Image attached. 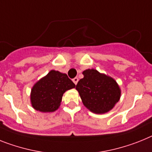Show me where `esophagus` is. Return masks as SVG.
I'll list each match as a JSON object with an SVG mask.
<instances>
[{"mask_svg":"<svg viewBox=\"0 0 152 152\" xmlns=\"http://www.w3.org/2000/svg\"><path fill=\"white\" fill-rule=\"evenodd\" d=\"M72 81H73V82L75 83V85H77V82H78V78H77V77H75Z\"/></svg>","mask_w":152,"mask_h":152,"instance_id":"34e87169","label":"esophagus"}]
</instances>
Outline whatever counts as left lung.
<instances>
[{"mask_svg": "<svg viewBox=\"0 0 152 152\" xmlns=\"http://www.w3.org/2000/svg\"><path fill=\"white\" fill-rule=\"evenodd\" d=\"M84 77L76 85L83 104L93 113L104 114L111 111L121 98V88L113 77L95 69L82 72Z\"/></svg>", "mask_w": 152, "mask_h": 152, "instance_id": "left-lung-1", "label": "left lung"}]
</instances>
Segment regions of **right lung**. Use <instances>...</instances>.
<instances>
[{"instance_id": "right-lung-1", "label": "right lung", "mask_w": 152, "mask_h": 152, "mask_svg": "<svg viewBox=\"0 0 152 152\" xmlns=\"http://www.w3.org/2000/svg\"><path fill=\"white\" fill-rule=\"evenodd\" d=\"M75 88V85L66 74L51 70L32 87L31 106L44 113L54 112L60 107L64 93Z\"/></svg>"}]
</instances>
